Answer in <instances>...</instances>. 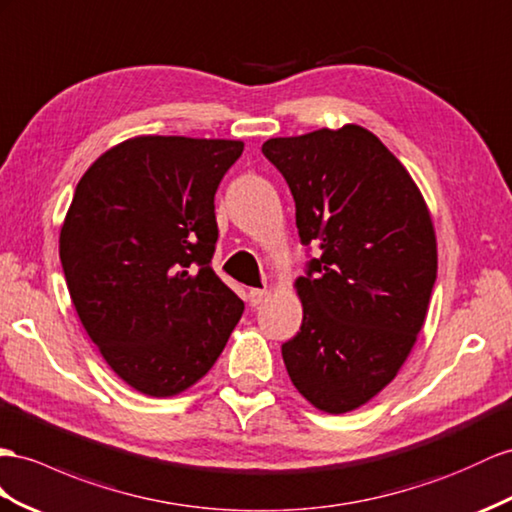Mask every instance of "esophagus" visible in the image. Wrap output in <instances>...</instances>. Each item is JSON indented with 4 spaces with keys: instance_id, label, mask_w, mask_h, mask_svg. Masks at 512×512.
<instances>
[{
    "instance_id": "1",
    "label": "esophagus",
    "mask_w": 512,
    "mask_h": 512,
    "mask_svg": "<svg viewBox=\"0 0 512 512\" xmlns=\"http://www.w3.org/2000/svg\"><path fill=\"white\" fill-rule=\"evenodd\" d=\"M266 294H268V290H257V287H253V290L248 292V303H251L253 307H257L261 300L266 298Z\"/></svg>"
}]
</instances>
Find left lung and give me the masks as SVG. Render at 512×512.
I'll return each mask as SVG.
<instances>
[{"instance_id":"left-lung-1","label":"left lung","mask_w":512,"mask_h":512,"mask_svg":"<svg viewBox=\"0 0 512 512\" xmlns=\"http://www.w3.org/2000/svg\"><path fill=\"white\" fill-rule=\"evenodd\" d=\"M296 203L303 244L320 242L294 287L303 324L281 346L300 396L348 413L411 355L437 279V235L417 183L361 125L270 138L261 147Z\"/></svg>"}]
</instances>
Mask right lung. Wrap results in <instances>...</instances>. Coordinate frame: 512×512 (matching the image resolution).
I'll return each mask as SVG.
<instances>
[{
	"label": "right lung",
	"mask_w": 512,
	"mask_h": 512,
	"mask_svg": "<svg viewBox=\"0 0 512 512\" xmlns=\"http://www.w3.org/2000/svg\"><path fill=\"white\" fill-rule=\"evenodd\" d=\"M242 140L136 136L80 179L60 261L88 337L114 374L153 398L212 370L244 303L209 266L214 194Z\"/></svg>",
	"instance_id": "add662e5"
}]
</instances>
